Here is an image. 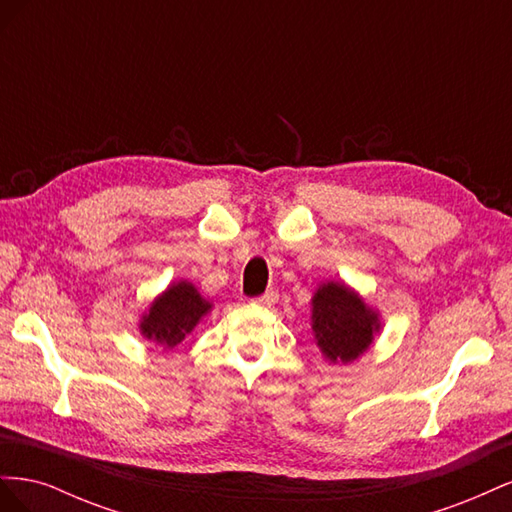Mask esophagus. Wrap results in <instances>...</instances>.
Here are the masks:
<instances>
[{
  "label": "esophagus",
  "mask_w": 512,
  "mask_h": 512,
  "mask_svg": "<svg viewBox=\"0 0 512 512\" xmlns=\"http://www.w3.org/2000/svg\"><path fill=\"white\" fill-rule=\"evenodd\" d=\"M275 301H277V292L275 290H267L265 294H260V297L254 299V303L262 305V307H271V305H275Z\"/></svg>",
  "instance_id": "34e87169"
}]
</instances>
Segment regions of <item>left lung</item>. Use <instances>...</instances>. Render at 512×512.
I'll return each instance as SVG.
<instances>
[{
	"label": "left lung",
	"instance_id": "1",
	"mask_svg": "<svg viewBox=\"0 0 512 512\" xmlns=\"http://www.w3.org/2000/svg\"><path fill=\"white\" fill-rule=\"evenodd\" d=\"M382 329L380 312L344 282H322L312 297L316 346L331 365H348L363 356Z\"/></svg>",
	"mask_w": 512,
	"mask_h": 512
}]
</instances>
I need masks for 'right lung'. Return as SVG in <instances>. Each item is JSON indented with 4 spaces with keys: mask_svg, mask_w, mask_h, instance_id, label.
Returning <instances> with one entry per match:
<instances>
[{
    "mask_svg": "<svg viewBox=\"0 0 512 512\" xmlns=\"http://www.w3.org/2000/svg\"><path fill=\"white\" fill-rule=\"evenodd\" d=\"M211 309L213 303L207 301L192 282L179 280L151 301L147 312L138 320V331L147 342L173 350Z\"/></svg>",
    "mask_w": 512,
    "mask_h": 512,
    "instance_id": "add662e5",
    "label": "right lung"
}]
</instances>
